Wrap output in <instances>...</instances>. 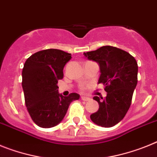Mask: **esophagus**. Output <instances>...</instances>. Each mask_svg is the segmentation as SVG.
I'll list each match as a JSON object with an SVG mask.
<instances>
[{"mask_svg":"<svg viewBox=\"0 0 157 157\" xmlns=\"http://www.w3.org/2000/svg\"><path fill=\"white\" fill-rule=\"evenodd\" d=\"M81 99H82V100H84V101H88V100H90V98L82 95V96H81Z\"/></svg>","mask_w":157,"mask_h":157,"instance_id":"obj_1","label":"esophagus"}]
</instances>
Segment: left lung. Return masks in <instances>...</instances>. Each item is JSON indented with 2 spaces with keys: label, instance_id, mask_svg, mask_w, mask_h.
Here are the masks:
<instances>
[{
  "label": "left lung",
  "instance_id": "obj_1",
  "mask_svg": "<svg viewBox=\"0 0 157 157\" xmlns=\"http://www.w3.org/2000/svg\"><path fill=\"white\" fill-rule=\"evenodd\" d=\"M84 55L99 65L98 84H104L107 92L105 98L94 96L99 110L90 118L99 126L112 127L122 121L130 107L137 84V63L129 53L111 46H102Z\"/></svg>",
  "mask_w": 157,
  "mask_h": 157
}]
</instances>
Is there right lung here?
Listing matches in <instances>:
<instances>
[{"label":"right lung","instance_id":"1","mask_svg":"<svg viewBox=\"0 0 157 157\" xmlns=\"http://www.w3.org/2000/svg\"><path fill=\"white\" fill-rule=\"evenodd\" d=\"M72 58L71 54L57 49H47L32 54L22 71V87L26 107L39 127L50 128L62 122L69 104L80 99L77 93L63 96L58 92V80L63 78V69Z\"/></svg>","mask_w":157,"mask_h":157}]
</instances>
